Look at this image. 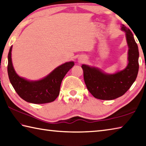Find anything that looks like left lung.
Masks as SVG:
<instances>
[{
    "label": "left lung",
    "instance_id": "8db88e82",
    "mask_svg": "<svg viewBox=\"0 0 146 146\" xmlns=\"http://www.w3.org/2000/svg\"><path fill=\"white\" fill-rule=\"evenodd\" d=\"M121 30L126 33L128 46V64L124 70L115 74H107L98 68L82 64L85 84L94 98L112 100L125 93L135 81L139 71V52L133 34L124 25Z\"/></svg>",
    "mask_w": 146,
    "mask_h": 146
}]
</instances>
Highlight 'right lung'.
I'll use <instances>...</instances> for the list:
<instances>
[{"mask_svg": "<svg viewBox=\"0 0 146 146\" xmlns=\"http://www.w3.org/2000/svg\"><path fill=\"white\" fill-rule=\"evenodd\" d=\"M11 46L8 54L7 73L11 84L17 93L23 100L34 104H43L54 102L59 94L60 84L68 71L75 64L68 62L58 66L43 79L29 81L18 76L15 72L11 60Z\"/></svg>", "mask_w": 146, "mask_h": 146, "instance_id": "right-lung-1", "label": "right lung"}]
</instances>
